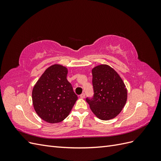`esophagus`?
I'll return each instance as SVG.
<instances>
[{
  "mask_svg": "<svg viewBox=\"0 0 161 161\" xmlns=\"http://www.w3.org/2000/svg\"><path fill=\"white\" fill-rule=\"evenodd\" d=\"M80 97L81 99H84L85 97V93H82L80 95Z\"/></svg>",
  "mask_w": 161,
  "mask_h": 161,
  "instance_id": "esophagus-1",
  "label": "esophagus"
}]
</instances>
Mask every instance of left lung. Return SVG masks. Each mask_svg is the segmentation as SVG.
<instances>
[{"mask_svg": "<svg viewBox=\"0 0 161 161\" xmlns=\"http://www.w3.org/2000/svg\"><path fill=\"white\" fill-rule=\"evenodd\" d=\"M93 98L86 99L97 118L101 120L114 119L125 105L128 91L123 80L113 68L100 64L92 69Z\"/></svg>", "mask_w": 161, "mask_h": 161, "instance_id": "8db88e82", "label": "left lung"}]
</instances>
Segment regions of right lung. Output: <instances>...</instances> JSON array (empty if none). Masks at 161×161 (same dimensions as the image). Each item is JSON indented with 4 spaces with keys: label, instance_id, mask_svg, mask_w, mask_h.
I'll return each mask as SVG.
<instances>
[{
    "label": "right lung",
    "instance_id": "right-lung-1",
    "mask_svg": "<svg viewBox=\"0 0 161 161\" xmlns=\"http://www.w3.org/2000/svg\"><path fill=\"white\" fill-rule=\"evenodd\" d=\"M67 74L66 67L52 65L43 73L33 88L34 109L47 123L56 124L64 120L78 99L66 79Z\"/></svg>",
    "mask_w": 161,
    "mask_h": 161
}]
</instances>
